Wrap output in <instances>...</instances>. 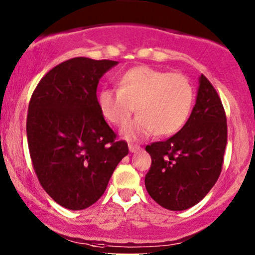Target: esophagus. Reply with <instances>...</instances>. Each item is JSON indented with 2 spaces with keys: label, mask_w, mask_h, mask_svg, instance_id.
<instances>
[{
  "label": "esophagus",
  "mask_w": 255,
  "mask_h": 255,
  "mask_svg": "<svg viewBox=\"0 0 255 255\" xmlns=\"http://www.w3.org/2000/svg\"><path fill=\"white\" fill-rule=\"evenodd\" d=\"M128 148H129V151L130 153H135V151L140 150V146L137 145V144H128Z\"/></svg>",
  "instance_id": "34e87169"
}]
</instances>
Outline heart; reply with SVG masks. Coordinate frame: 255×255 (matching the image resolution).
<instances>
[{
	"label": "heart",
	"mask_w": 255,
	"mask_h": 255,
	"mask_svg": "<svg viewBox=\"0 0 255 255\" xmlns=\"http://www.w3.org/2000/svg\"><path fill=\"white\" fill-rule=\"evenodd\" d=\"M99 105L116 127L125 126L137 109L139 115L122 129L125 137L145 138L154 130L170 135L184 127L191 113L194 87L184 74L140 65L121 76L118 90H102Z\"/></svg>",
	"instance_id": "b5f03b06"
}]
</instances>
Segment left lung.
Segmentation results:
<instances>
[{
  "label": "left lung",
  "instance_id": "obj_1",
  "mask_svg": "<svg viewBox=\"0 0 255 255\" xmlns=\"http://www.w3.org/2000/svg\"><path fill=\"white\" fill-rule=\"evenodd\" d=\"M199 82L196 104L184 127L169 139L145 146L151 156L146 191L170 211L199 204L222 170L227 144L225 109L206 76H200Z\"/></svg>",
  "mask_w": 255,
  "mask_h": 255
}]
</instances>
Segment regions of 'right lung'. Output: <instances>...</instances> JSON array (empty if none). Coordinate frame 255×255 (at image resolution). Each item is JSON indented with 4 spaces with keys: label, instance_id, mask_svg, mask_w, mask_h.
Listing matches in <instances>:
<instances>
[{
    "label": "right lung",
    "instance_id": "add662e5",
    "mask_svg": "<svg viewBox=\"0 0 255 255\" xmlns=\"http://www.w3.org/2000/svg\"><path fill=\"white\" fill-rule=\"evenodd\" d=\"M118 61L73 58L45 74L27 116L30 159L45 192L68 210H84L104 195L128 144L105 121L97 85Z\"/></svg>",
    "mask_w": 255,
    "mask_h": 255
}]
</instances>
